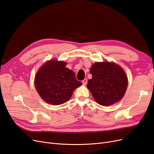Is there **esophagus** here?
I'll use <instances>...</instances> for the list:
<instances>
[{
    "instance_id": "obj_1",
    "label": "esophagus",
    "mask_w": 154,
    "mask_h": 154,
    "mask_svg": "<svg viewBox=\"0 0 154 154\" xmlns=\"http://www.w3.org/2000/svg\"><path fill=\"white\" fill-rule=\"evenodd\" d=\"M82 83H83V84L84 85H86L87 84V79H84L82 81Z\"/></svg>"
}]
</instances>
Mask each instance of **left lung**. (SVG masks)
I'll return each instance as SVG.
<instances>
[{
  "instance_id": "1",
  "label": "left lung",
  "mask_w": 154,
  "mask_h": 154,
  "mask_svg": "<svg viewBox=\"0 0 154 154\" xmlns=\"http://www.w3.org/2000/svg\"><path fill=\"white\" fill-rule=\"evenodd\" d=\"M90 72L92 78L88 81L87 88L98 104L108 106L122 99L128 80L120 66L113 62H96Z\"/></svg>"
}]
</instances>
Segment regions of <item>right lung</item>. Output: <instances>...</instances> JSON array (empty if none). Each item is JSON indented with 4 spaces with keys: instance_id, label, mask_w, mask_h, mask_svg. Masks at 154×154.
Masks as SVG:
<instances>
[{
    "instance_id": "add662e5",
    "label": "right lung",
    "mask_w": 154,
    "mask_h": 154,
    "mask_svg": "<svg viewBox=\"0 0 154 154\" xmlns=\"http://www.w3.org/2000/svg\"><path fill=\"white\" fill-rule=\"evenodd\" d=\"M66 66L63 61L51 60L46 62L37 72L34 85L45 102L53 105L65 103L74 91L82 85L76 79L75 73Z\"/></svg>"
}]
</instances>
